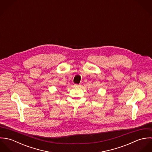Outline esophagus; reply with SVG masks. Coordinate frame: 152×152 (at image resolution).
Masks as SVG:
<instances>
[{
	"instance_id": "34e87169",
	"label": "esophagus",
	"mask_w": 152,
	"mask_h": 152,
	"mask_svg": "<svg viewBox=\"0 0 152 152\" xmlns=\"http://www.w3.org/2000/svg\"><path fill=\"white\" fill-rule=\"evenodd\" d=\"M81 86V84H74V87H80Z\"/></svg>"
}]
</instances>
